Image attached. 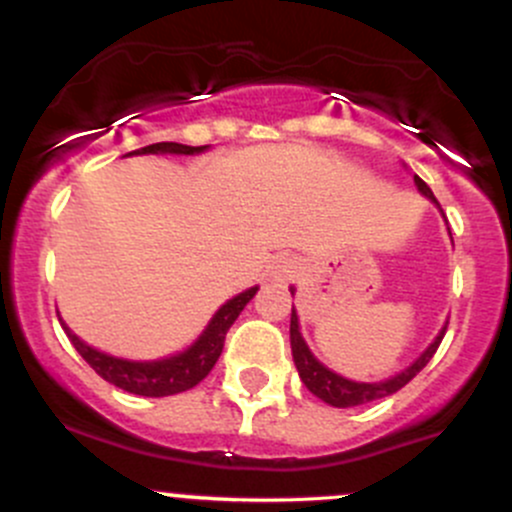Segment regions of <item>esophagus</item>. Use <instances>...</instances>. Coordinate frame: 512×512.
<instances>
[{"label":"esophagus","mask_w":512,"mask_h":512,"mask_svg":"<svg viewBox=\"0 0 512 512\" xmlns=\"http://www.w3.org/2000/svg\"><path fill=\"white\" fill-rule=\"evenodd\" d=\"M270 274H272V279H279V282H284V279H292L294 274H297V262H294L292 257H277Z\"/></svg>","instance_id":"1"}]
</instances>
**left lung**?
Instances as JSON below:
<instances>
[{
	"label": "left lung",
	"instance_id": "8db88e82",
	"mask_svg": "<svg viewBox=\"0 0 512 512\" xmlns=\"http://www.w3.org/2000/svg\"><path fill=\"white\" fill-rule=\"evenodd\" d=\"M414 184H417L419 191H422L429 201L437 203L432 188L424 184L419 176H414ZM444 333H446V326L441 328L437 341H434L422 355H419L410 368L405 370V373L395 375V378L385 380V383H353V380H346V378H341V375L331 373V370L324 368V365H321L319 360L311 355L309 348H306L304 338H301V333H299V319H297V311L294 309H292V324H289L292 355H294V363H297L301 383L309 387V390L314 392L319 400H324L333 407H358V405H365V402H375V400H383V397H387V395H395L397 390H402V387L410 383L414 375H417L419 370H422L424 365L432 360V355L437 353Z\"/></svg>",
	"mask_w": 512,
	"mask_h": 512
}]
</instances>
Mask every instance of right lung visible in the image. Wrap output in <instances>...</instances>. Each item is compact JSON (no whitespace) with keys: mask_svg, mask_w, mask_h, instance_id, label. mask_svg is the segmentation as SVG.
<instances>
[{"mask_svg":"<svg viewBox=\"0 0 512 512\" xmlns=\"http://www.w3.org/2000/svg\"><path fill=\"white\" fill-rule=\"evenodd\" d=\"M206 147H188V144H176V142H157L149 144V147L134 149L129 154H198ZM257 287L247 289V292L238 294L235 299H230L228 304H223L218 309V314L213 316V321L208 324L203 336L193 343L191 348L179 355H171V358L154 360V363H134V360H122L112 358V355L95 351L88 343L80 341L78 336L68 328L66 324L63 331L71 338L75 351L85 358V363L105 378L107 383H112L120 390L134 392V395L144 397H166L176 395V392L191 390L193 385L201 383L208 373L213 370L215 360L223 353L225 333L230 331V326L235 324V319L240 316V311L245 309V304L255 297Z\"/></svg>","mask_w":512,"mask_h":512,"instance_id":"add662e5","label":"right lung"}]
</instances>
